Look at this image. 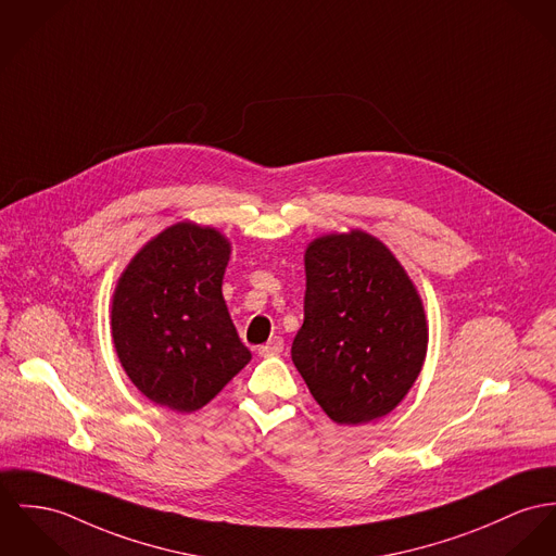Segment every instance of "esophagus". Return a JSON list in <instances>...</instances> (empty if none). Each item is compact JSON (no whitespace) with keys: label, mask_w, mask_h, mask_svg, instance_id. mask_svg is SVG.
Here are the masks:
<instances>
[{"label":"esophagus","mask_w":556,"mask_h":556,"mask_svg":"<svg viewBox=\"0 0 556 556\" xmlns=\"http://www.w3.org/2000/svg\"><path fill=\"white\" fill-rule=\"evenodd\" d=\"M283 351V339L281 337H273L266 344H262L257 349L260 357H270V355H279Z\"/></svg>","instance_id":"1"}]
</instances>
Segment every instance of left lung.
Returning a JSON list of instances; mask_svg holds the SVG:
<instances>
[{
    "mask_svg": "<svg viewBox=\"0 0 556 556\" xmlns=\"http://www.w3.org/2000/svg\"><path fill=\"white\" fill-rule=\"evenodd\" d=\"M304 321L292 362L339 426L389 415L428 355V317L413 279L377 237L353 228L304 250Z\"/></svg>",
    "mask_w": 556,
    "mask_h": 556,
    "instance_id": "8db88e82",
    "label": "left lung"
}]
</instances>
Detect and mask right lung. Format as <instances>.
I'll use <instances>...</instances> for the list:
<instances>
[{
    "mask_svg": "<svg viewBox=\"0 0 556 556\" xmlns=\"http://www.w3.org/2000/svg\"><path fill=\"white\" fill-rule=\"evenodd\" d=\"M230 241L177 222L152 237L118 277L112 339L132 384L154 404L194 413L252 359L222 296Z\"/></svg>",
    "mask_w": 556,
    "mask_h": 556,
    "instance_id": "right-lung-1",
    "label": "right lung"
}]
</instances>
